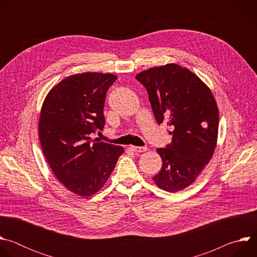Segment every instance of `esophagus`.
Here are the masks:
<instances>
[{"label":"esophagus","instance_id":"34e87169","mask_svg":"<svg viewBox=\"0 0 257 257\" xmlns=\"http://www.w3.org/2000/svg\"><path fill=\"white\" fill-rule=\"evenodd\" d=\"M130 150L134 153H144L148 151V148H145V146H134V145H131L130 146Z\"/></svg>","mask_w":257,"mask_h":257}]
</instances>
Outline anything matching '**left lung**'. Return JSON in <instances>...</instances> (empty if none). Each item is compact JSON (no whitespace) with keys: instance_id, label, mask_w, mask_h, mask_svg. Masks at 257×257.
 <instances>
[{"instance_id":"8db88e82","label":"left lung","mask_w":257,"mask_h":257,"mask_svg":"<svg viewBox=\"0 0 257 257\" xmlns=\"http://www.w3.org/2000/svg\"><path fill=\"white\" fill-rule=\"evenodd\" d=\"M149 92L159 124L172 126V143L158 149L163 166L153 180L161 189L178 192L195 181L212 158L218 133V108L209 87L177 64L150 68L136 75Z\"/></svg>"}]
</instances>
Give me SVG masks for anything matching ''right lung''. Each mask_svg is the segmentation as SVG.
<instances>
[{
    "label": "right lung",
    "instance_id": "add662e5",
    "mask_svg": "<svg viewBox=\"0 0 257 257\" xmlns=\"http://www.w3.org/2000/svg\"><path fill=\"white\" fill-rule=\"evenodd\" d=\"M117 79L111 73L85 72L64 78L47 94L39 121L44 155L56 178L82 197L105 184L118 159L119 145L91 141L103 129L105 94Z\"/></svg>",
    "mask_w": 257,
    "mask_h": 257
}]
</instances>
